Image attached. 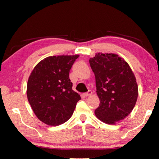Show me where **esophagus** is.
<instances>
[{
  "label": "esophagus",
  "instance_id": "1",
  "mask_svg": "<svg viewBox=\"0 0 159 159\" xmlns=\"http://www.w3.org/2000/svg\"><path fill=\"white\" fill-rule=\"evenodd\" d=\"M92 94H93L92 90H88L87 93H85L84 94H83V95H84L85 97H89L92 95Z\"/></svg>",
  "mask_w": 159,
  "mask_h": 159
}]
</instances>
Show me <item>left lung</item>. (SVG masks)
<instances>
[{
    "instance_id": "obj_1",
    "label": "left lung",
    "mask_w": 159,
    "mask_h": 159,
    "mask_svg": "<svg viewBox=\"0 0 159 159\" xmlns=\"http://www.w3.org/2000/svg\"><path fill=\"white\" fill-rule=\"evenodd\" d=\"M95 74L99 107L96 116L107 124H115L130 114L138 95L136 79L130 66L118 55L97 53L89 60Z\"/></svg>"
}]
</instances>
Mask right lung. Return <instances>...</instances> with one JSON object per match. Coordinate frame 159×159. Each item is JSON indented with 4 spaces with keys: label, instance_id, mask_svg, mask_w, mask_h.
I'll return each instance as SVG.
<instances>
[{
    "label": "right lung",
    "instance_id": "add662e5",
    "mask_svg": "<svg viewBox=\"0 0 159 159\" xmlns=\"http://www.w3.org/2000/svg\"><path fill=\"white\" fill-rule=\"evenodd\" d=\"M79 55L52 56L34 67L27 83L28 101L36 116L49 125L67 121L80 96L72 90L70 69Z\"/></svg>",
    "mask_w": 159,
    "mask_h": 159
}]
</instances>
